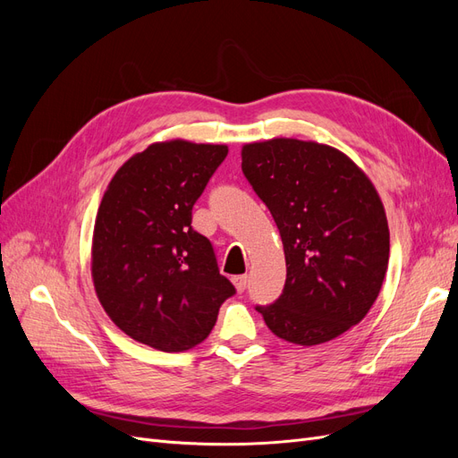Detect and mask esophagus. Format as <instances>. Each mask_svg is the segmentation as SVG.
Segmentation results:
<instances>
[{"mask_svg":"<svg viewBox=\"0 0 458 458\" xmlns=\"http://www.w3.org/2000/svg\"><path fill=\"white\" fill-rule=\"evenodd\" d=\"M233 284H234V288H237V293H244V288H246V275L233 276Z\"/></svg>","mask_w":458,"mask_h":458,"instance_id":"esophagus-1","label":"esophagus"}]
</instances>
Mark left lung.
Returning a JSON list of instances; mask_svg holds the SVG:
<instances>
[{
    "mask_svg": "<svg viewBox=\"0 0 458 458\" xmlns=\"http://www.w3.org/2000/svg\"><path fill=\"white\" fill-rule=\"evenodd\" d=\"M242 174L279 227L286 281L256 306L273 335L317 345L344 335L372 308L390 258L382 200L335 147L276 140L242 147Z\"/></svg>",
    "mask_w": 458,
    "mask_h": 458,
    "instance_id": "1",
    "label": "left lung"
}]
</instances>
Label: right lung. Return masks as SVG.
Masks as SVG:
<instances>
[{"label": "right lung", "instance_id": "1", "mask_svg": "<svg viewBox=\"0 0 458 458\" xmlns=\"http://www.w3.org/2000/svg\"><path fill=\"white\" fill-rule=\"evenodd\" d=\"M227 152L183 140L150 145L114 174L97 212V298L120 330L155 350L195 348L234 294L212 242L191 225L192 206Z\"/></svg>", "mask_w": 458, "mask_h": 458}]
</instances>
